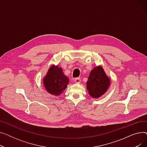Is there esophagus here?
Here are the masks:
<instances>
[{"label": "esophagus", "instance_id": "obj_1", "mask_svg": "<svg viewBox=\"0 0 147 147\" xmlns=\"http://www.w3.org/2000/svg\"><path fill=\"white\" fill-rule=\"evenodd\" d=\"M74 81L76 83H80L81 82V79H80V78H78L74 79Z\"/></svg>", "mask_w": 147, "mask_h": 147}]
</instances>
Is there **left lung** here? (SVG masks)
Instances as JSON below:
<instances>
[{"label": "left lung", "mask_w": 147, "mask_h": 147, "mask_svg": "<svg viewBox=\"0 0 147 147\" xmlns=\"http://www.w3.org/2000/svg\"><path fill=\"white\" fill-rule=\"evenodd\" d=\"M89 94L94 98H98L105 94L110 84V80L101 67L94 68L90 71L86 82Z\"/></svg>", "instance_id": "1"}]
</instances>
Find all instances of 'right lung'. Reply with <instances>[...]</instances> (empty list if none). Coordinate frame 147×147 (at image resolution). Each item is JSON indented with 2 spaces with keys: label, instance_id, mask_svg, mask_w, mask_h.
Masks as SVG:
<instances>
[{
  "label": "right lung",
  "instance_id": "1",
  "mask_svg": "<svg viewBox=\"0 0 147 147\" xmlns=\"http://www.w3.org/2000/svg\"><path fill=\"white\" fill-rule=\"evenodd\" d=\"M69 79L58 66L52 65L43 79V84L46 90L53 95H59L67 88Z\"/></svg>",
  "mask_w": 147,
  "mask_h": 147
}]
</instances>
